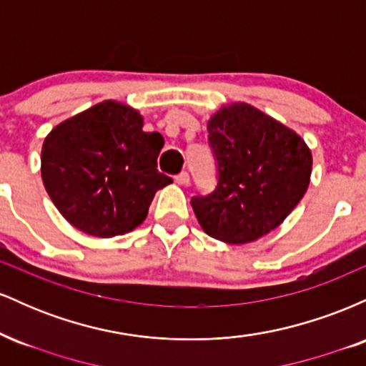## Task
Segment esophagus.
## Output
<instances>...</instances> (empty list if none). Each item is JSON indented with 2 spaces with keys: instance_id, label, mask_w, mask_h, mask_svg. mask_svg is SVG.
Listing matches in <instances>:
<instances>
[{
  "instance_id": "1",
  "label": "esophagus",
  "mask_w": 366,
  "mask_h": 366,
  "mask_svg": "<svg viewBox=\"0 0 366 366\" xmlns=\"http://www.w3.org/2000/svg\"><path fill=\"white\" fill-rule=\"evenodd\" d=\"M175 182H177L179 186H187V184H189V174H187V172H180L179 175H175Z\"/></svg>"
}]
</instances>
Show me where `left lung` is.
I'll use <instances>...</instances> for the list:
<instances>
[{
	"instance_id": "obj_1",
	"label": "left lung",
	"mask_w": 366,
	"mask_h": 366,
	"mask_svg": "<svg viewBox=\"0 0 366 366\" xmlns=\"http://www.w3.org/2000/svg\"><path fill=\"white\" fill-rule=\"evenodd\" d=\"M217 158L213 192L194 196L201 229L227 244H246L272 232L303 199L312 151L301 136L247 103H230L208 120Z\"/></svg>"
}]
</instances>
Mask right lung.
<instances>
[{"mask_svg":"<svg viewBox=\"0 0 366 366\" xmlns=\"http://www.w3.org/2000/svg\"><path fill=\"white\" fill-rule=\"evenodd\" d=\"M142 115L107 99L58 124L41 149V177L54 207L94 237L127 234L144 222L158 189L172 182L157 170L158 132Z\"/></svg>","mask_w":366,"mask_h":366,"instance_id":"obj_1","label":"right lung"}]
</instances>
